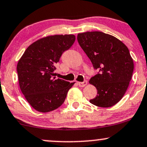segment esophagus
<instances>
[{"label":"esophagus","instance_id":"1","mask_svg":"<svg viewBox=\"0 0 147 147\" xmlns=\"http://www.w3.org/2000/svg\"><path fill=\"white\" fill-rule=\"evenodd\" d=\"M77 84H78L79 87H84L88 84V82L86 81H84V82H77Z\"/></svg>","mask_w":147,"mask_h":147}]
</instances>
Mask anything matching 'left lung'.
<instances>
[{"label": "left lung", "mask_w": 147, "mask_h": 147, "mask_svg": "<svg viewBox=\"0 0 147 147\" xmlns=\"http://www.w3.org/2000/svg\"><path fill=\"white\" fill-rule=\"evenodd\" d=\"M77 41L100 72L90 79L97 90L96 96L90 102L100 107L116 105L126 92L134 71L128 48L118 38L100 31L78 33Z\"/></svg>", "instance_id": "obj_1"}]
</instances>
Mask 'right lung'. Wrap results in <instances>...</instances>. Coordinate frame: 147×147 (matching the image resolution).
Listing matches in <instances>:
<instances>
[{"label":"right lung","mask_w":147,"mask_h":147,"mask_svg":"<svg viewBox=\"0 0 147 147\" xmlns=\"http://www.w3.org/2000/svg\"><path fill=\"white\" fill-rule=\"evenodd\" d=\"M75 35H53L39 39L28 47L17 64L19 86L35 110L49 112L60 107L75 82L55 77L56 63L72 47Z\"/></svg>","instance_id":"right-lung-1"}]
</instances>
